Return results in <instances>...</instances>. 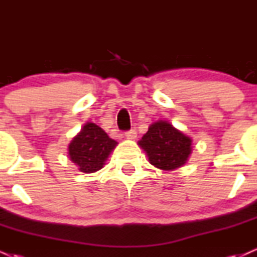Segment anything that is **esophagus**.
<instances>
[{"label":"esophagus","instance_id":"obj_1","mask_svg":"<svg viewBox=\"0 0 257 257\" xmlns=\"http://www.w3.org/2000/svg\"><path fill=\"white\" fill-rule=\"evenodd\" d=\"M125 138L129 140H135L137 139V131L135 129H131V131L125 132Z\"/></svg>","mask_w":257,"mask_h":257}]
</instances>
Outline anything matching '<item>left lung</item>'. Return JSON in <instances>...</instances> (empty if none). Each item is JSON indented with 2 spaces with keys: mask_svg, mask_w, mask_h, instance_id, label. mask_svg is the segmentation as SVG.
<instances>
[{
  "mask_svg": "<svg viewBox=\"0 0 257 257\" xmlns=\"http://www.w3.org/2000/svg\"><path fill=\"white\" fill-rule=\"evenodd\" d=\"M138 144L147 153L150 163L165 171L181 168L191 153V139L166 120L151 124Z\"/></svg>",
  "mask_w": 257,
  "mask_h": 257,
  "instance_id": "8db88e82",
  "label": "left lung"
}]
</instances>
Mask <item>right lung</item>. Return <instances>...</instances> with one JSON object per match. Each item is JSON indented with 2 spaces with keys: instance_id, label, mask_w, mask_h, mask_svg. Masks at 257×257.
<instances>
[{
  "instance_id": "1",
  "label": "right lung",
  "mask_w": 257,
  "mask_h": 257,
  "mask_svg": "<svg viewBox=\"0 0 257 257\" xmlns=\"http://www.w3.org/2000/svg\"><path fill=\"white\" fill-rule=\"evenodd\" d=\"M116 145L100 126L88 122L69 144V159L81 172L92 174L103 168Z\"/></svg>"
}]
</instances>
